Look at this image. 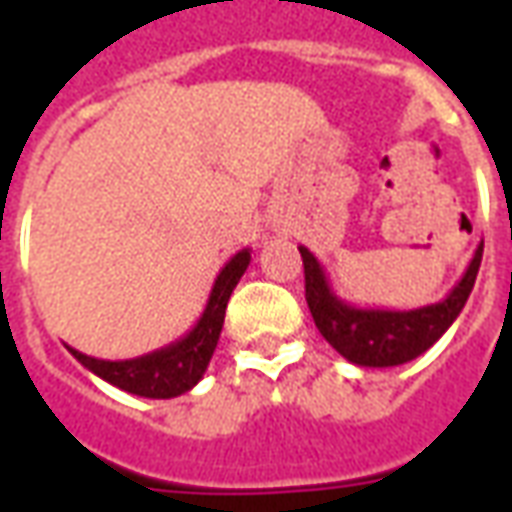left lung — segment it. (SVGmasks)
<instances>
[{
    "mask_svg": "<svg viewBox=\"0 0 512 512\" xmlns=\"http://www.w3.org/2000/svg\"><path fill=\"white\" fill-rule=\"evenodd\" d=\"M299 252L304 260V288L312 321L337 354L359 367H397L425 354L461 315L483 260L480 244L458 285L436 304L417 310H378L340 299L318 257L307 246H299Z\"/></svg>",
    "mask_w": 512,
    "mask_h": 512,
    "instance_id": "1",
    "label": "left lung"
}]
</instances>
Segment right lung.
Segmentation results:
<instances>
[{
    "mask_svg": "<svg viewBox=\"0 0 512 512\" xmlns=\"http://www.w3.org/2000/svg\"><path fill=\"white\" fill-rule=\"evenodd\" d=\"M249 260H252V249H241L224 263L219 277L213 279L211 296H208L200 321L175 343L150 351V354L134 356V359H117V362L95 359V356L76 351L71 345H68V351L90 373L104 378L106 384L117 386L123 392H131V395L167 400V397L189 392L191 386L200 384V378L208 370V362H211L219 334H222L227 301L233 296L238 279L244 277V271L249 268Z\"/></svg>",
    "mask_w": 512,
    "mask_h": 512,
    "instance_id": "obj_1",
    "label": "right lung"
}]
</instances>
